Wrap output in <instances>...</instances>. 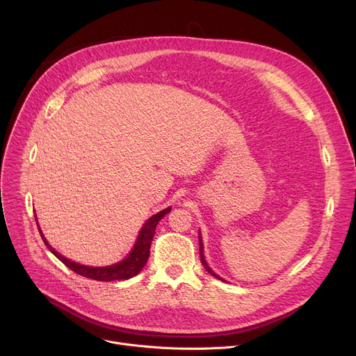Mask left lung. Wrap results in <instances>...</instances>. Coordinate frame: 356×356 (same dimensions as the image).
Returning a JSON list of instances; mask_svg holds the SVG:
<instances>
[{
  "mask_svg": "<svg viewBox=\"0 0 356 356\" xmlns=\"http://www.w3.org/2000/svg\"><path fill=\"white\" fill-rule=\"evenodd\" d=\"M199 250H200V263L203 264V267L207 268V271L209 273V274H212L213 277H216V278H219L211 268H209V266H208V263H207V259H204V257H203V244H202V238H200V235H199Z\"/></svg>",
  "mask_w": 356,
  "mask_h": 356,
  "instance_id": "obj_1",
  "label": "left lung"
}]
</instances>
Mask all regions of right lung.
<instances>
[{
  "mask_svg": "<svg viewBox=\"0 0 356 356\" xmlns=\"http://www.w3.org/2000/svg\"><path fill=\"white\" fill-rule=\"evenodd\" d=\"M172 211V208H167L159 213H156L154 216L149 218L145 223L144 227L138 235V239L136 242V247L134 250L129 252V255L121 261V263L118 264H114V266H108V267H86V266H81V264H76L73 263V261L62 257L59 252H56L49 244L46 238L43 236L42 231L39 229L44 244L47 245V248L58 257L62 263L70 268L72 271H74L76 274L82 275V277H86V278H90V280H98V282H114V280H128L131 277L137 275L143 267L145 266L147 259L149 257V247H152V241H153V236L156 234V227L159 220L165 215ZM37 228H39V225H37Z\"/></svg>",
  "mask_w": 356,
  "mask_h": 356,
  "instance_id": "1",
  "label": "right lung"
}]
</instances>
